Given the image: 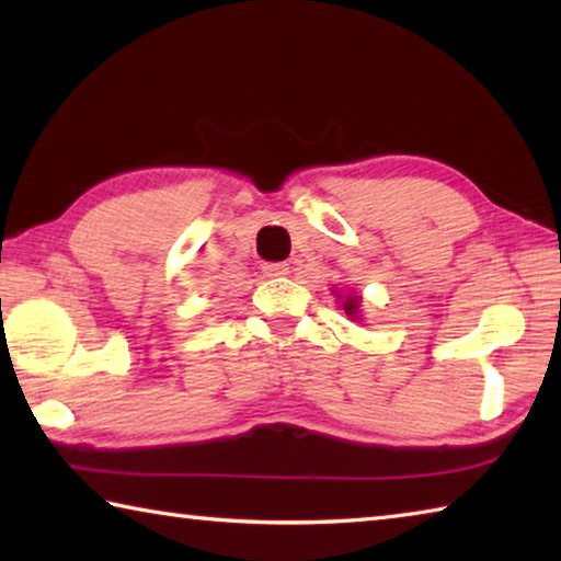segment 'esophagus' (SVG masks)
<instances>
[{
  "mask_svg": "<svg viewBox=\"0 0 561 561\" xmlns=\"http://www.w3.org/2000/svg\"><path fill=\"white\" fill-rule=\"evenodd\" d=\"M289 264L287 262H272V264H264L262 272L267 274V277H287L289 274Z\"/></svg>",
  "mask_w": 561,
  "mask_h": 561,
  "instance_id": "34e87169",
  "label": "esophagus"
}]
</instances>
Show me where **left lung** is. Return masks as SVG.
<instances>
[{
    "mask_svg": "<svg viewBox=\"0 0 561 561\" xmlns=\"http://www.w3.org/2000/svg\"><path fill=\"white\" fill-rule=\"evenodd\" d=\"M336 294V299L341 301V309H344V314L351 319V321H360V294H356V291H346V294H341V291H336V287L331 289Z\"/></svg>",
    "mask_w": 561,
    "mask_h": 561,
    "instance_id": "1",
    "label": "left lung"
}]
</instances>
